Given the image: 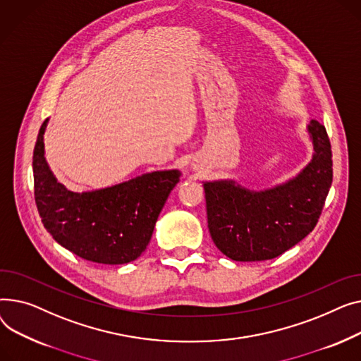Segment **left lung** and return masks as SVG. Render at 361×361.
Returning a JSON list of instances; mask_svg holds the SVG:
<instances>
[{
    "instance_id": "left-lung-1",
    "label": "left lung",
    "mask_w": 361,
    "mask_h": 361,
    "mask_svg": "<svg viewBox=\"0 0 361 361\" xmlns=\"http://www.w3.org/2000/svg\"><path fill=\"white\" fill-rule=\"evenodd\" d=\"M307 133L313 157L281 185L250 190L235 180L204 182L211 239L230 259H272L314 228L332 183V152L322 123L312 119Z\"/></svg>"
}]
</instances>
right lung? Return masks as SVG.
Returning a JSON list of instances; mask_svg holds the SVG:
<instances>
[{"instance_id":"1","label":"right lung","mask_w":361,"mask_h":361,"mask_svg":"<svg viewBox=\"0 0 361 361\" xmlns=\"http://www.w3.org/2000/svg\"><path fill=\"white\" fill-rule=\"evenodd\" d=\"M42 123L33 150L35 201L48 233L77 257L119 265L137 259L150 243L160 211L180 172L157 171L87 192L56 180L45 159Z\"/></svg>"}]
</instances>
